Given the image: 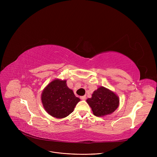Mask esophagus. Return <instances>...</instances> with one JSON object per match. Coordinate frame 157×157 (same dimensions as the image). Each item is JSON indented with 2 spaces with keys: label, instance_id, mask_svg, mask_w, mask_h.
<instances>
[{
  "label": "esophagus",
  "instance_id": "34e87169",
  "mask_svg": "<svg viewBox=\"0 0 157 157\" xmlns=\"http://www.w3.org/2000/svg\"><path fill=\"white\" fill-rule=\"evenodd\" d=\"M80 98H81V100H85V99H86V96H85V95H84V96H81Z\"/></svg>",
  "mask_w": 157,
  "mask_h": 157
}]
</instances>
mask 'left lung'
<instances>
[{
	"instance_id": "1",
	"label": "left lung",
	"mask_w": 157,
	"mask_h": 157,
	"mask_svg": "<svg viewBox=\"0 0 157 157\" xmlns=\"http://www.w3.org/2000/svg\"><path fill=\"white\" fill-rule=\"evenodd\" d=\"M119 101L116 94L104 86L98 88L94 92L92 97L86 100L94 114L99 117L113 113L118 108Z\"/></svg>"
}]
</instances>
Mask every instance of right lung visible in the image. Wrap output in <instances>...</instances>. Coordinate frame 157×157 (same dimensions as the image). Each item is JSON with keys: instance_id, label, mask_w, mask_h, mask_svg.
Wrapping results in <instances>:
<instances>
[{"instance_id": "add662e5", "label": "right lung", "mask_w": 157, "mask_h": 157, "mask_svg": "<svg viewBox=\"0 0 157 157\" xmlns=\"http://www.w3.org/2000/svg\"><path fill=\"white\" fill-rule=\"evenodd\" d=\"M66 80L56 79L49 83L41 94L46 111L56 118H63L73 112L80 98L68 88Z\"/></svg>"}]
</instances>
